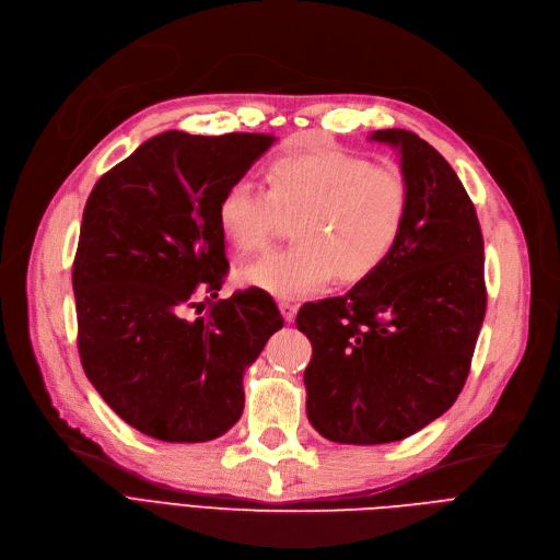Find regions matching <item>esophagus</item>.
Instances as JSON below:
<instances>
[{
  "instance_id": "esophagus-1",
  "label": "esophagus",
  "mask_w": 560,
  "mask_h": 560,
  "mask_svg": "<svg viewBox=\"0 0 560 560\" xmlns=\"http://www.w3.org/2000/svg\"><path fill=\"white\" fill-rule=\"evenodd\" d=\"M279 311H281V315H283V319H285L288 325H290V322L295 319V315H298V304H292V302H281V304H279Z\"/></svg>"
}]
</instances>
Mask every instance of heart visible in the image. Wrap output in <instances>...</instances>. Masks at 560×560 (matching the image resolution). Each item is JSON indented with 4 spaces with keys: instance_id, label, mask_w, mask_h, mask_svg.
Segmentation results:
<instances>
[{
    "instance_id": "b5f03b06",
    "label": "heart",
    "mask_w": 560,
    "mask_h": 560,
    "mask_svg": "<svg viewBox=\"0 0 560 560\" xmlns=\"http://www.w3.org/2000/svg\"><path fill=\"white\" fill-rule=\"evenodd\" d=\"M408 182L390 165L342 152L281 156L268 167V190L241 179L220 197L218 224L229 245L252 254L292 224V241L238 270L243 285L300 300L334 275L357 283L393 254L408 215Z\"/></svg>"
}]
</instances>
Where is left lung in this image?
<instances>
[{"label": "left lung", "mask_w": 560, "mask_h": 560, "mask_svg": "<svg viewBox=\"0 0 560 560\" xmlns=\"http://www.w3.org/2000/svg\"><path fill=\"white\" fill-rule=\"evenodd\" d=\"M370 138L399 152L404 231L374 275L295 319L313 345L308 420L342 445L395 443L450 410L486 315L483 235L456 172L413 131Z\"/></svg>", "instance_id": "8db88e82"}]
</instances>
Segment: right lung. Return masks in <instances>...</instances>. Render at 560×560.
<instances>
[{"instance_id": "obj_1", "label": "right lung", "mask_w": 560, "mask_h": 560, "mask_svg": "<svg viewBox=\"0 0 560 560\" xmlns=\"http://www.w3.org/2000/svg\"><path fill=\"white\" fill-rule=\"evenodd\" d=\"M272 133L165 131L110 167L85 201L72 288L79 357L129 427L165 443H206L245 408L243 374L283 317L268 292L218 290L229 270L218 224ZM210 311L190 320V307Z\"/></svg>"}]
</instances>
